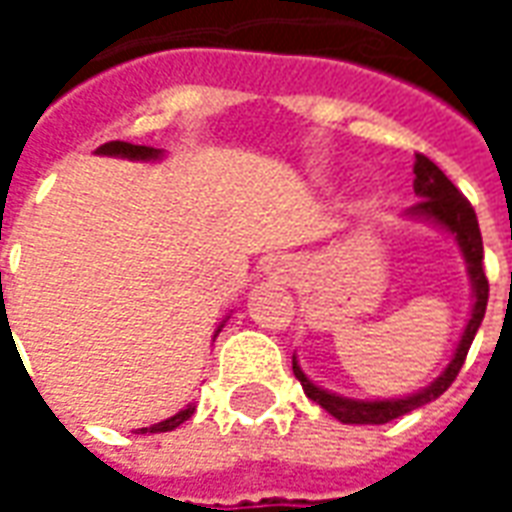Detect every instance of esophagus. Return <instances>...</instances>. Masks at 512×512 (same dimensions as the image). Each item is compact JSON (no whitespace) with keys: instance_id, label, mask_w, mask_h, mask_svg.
<instances>
[{"instance_id":"esophagus-1","label":"esophagus","mask_w":512,"mask_h":512,"mask_svg":"<svg viewBox=\"0 0 512 512\" xmlns=\"http://www.w3.org/2000/svg\"><path fill=\"white\" fill-rule=\"evenodd\" d=\"M277 274H280L285 282L296 280V277H299V263H293V260H282V263H277Z\"/></svg>"}]
</instances>
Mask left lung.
<instances>
[{
    "label": "left lung",
    "mask_w": 512,
    "mask_h": 512,
    "mask_svg": "<svg viewBox=\"0 0 512 512\" xmlns=\"http://www.w3.org/2000/svg\"><path fill=\"white\" fill-rule=\"evenodd\" d=\"M413 191L421 202L407 210V219H421L438 224L441 230L452 232L455 235L460 252L466 257L468 266V280H471V291H474V305H471V318H468L466 330L460 335L455 355L449 360V366L443 368L441 377L430 382L427 388H421L418 393L402 396V399H349V396H338V393L324 391L318 388L316 382L307 377L305 371L299 368L296 357H293V374L296 380L302 382L307 399H313L316 405H321L330 416H335L341 424H388L393 418L405 416L416 407L427 405L432 399H438L460 374V368L466 363L468 349L471 341L480 330L482 318H485V307H488V277H485V268H482V235L480 224H477V213L468 202L466 196L457 191L452 180L443 174L430 157L416 155V166H413Z\"/></svg>",
    "instance_id": "obj_1"
}]
</instances>
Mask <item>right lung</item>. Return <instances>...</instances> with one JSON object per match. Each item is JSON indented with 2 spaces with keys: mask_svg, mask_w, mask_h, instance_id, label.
I'll list each match as a JSON object with an SVG mask.
<instances>
[{
  "mask_svg": "<svg viewBox=\"0 0 512 512\" xmlns=\"http://www.w3.org/2000/svg\"><path fill=\"white\" fill-rule=\"evenodd\" d=\"M99 155H110V157H127V160H157V157L163 155L160 149H152V146H138V144H127V141H110V144L99 146L96 149ZM224 327V324H221ZM221 327L216 332H221ZM196 405H188L185 410H180L177 416L166 418V421H160V424H152V427H144V430L138 432H171L180 427L182 421H188V418L194 416Z\"/></svg>",
  "mask_w": 512,
  "mask_h": 512,
  "instance_id": "1",
  "label": "right lung"
}]
</instances>
